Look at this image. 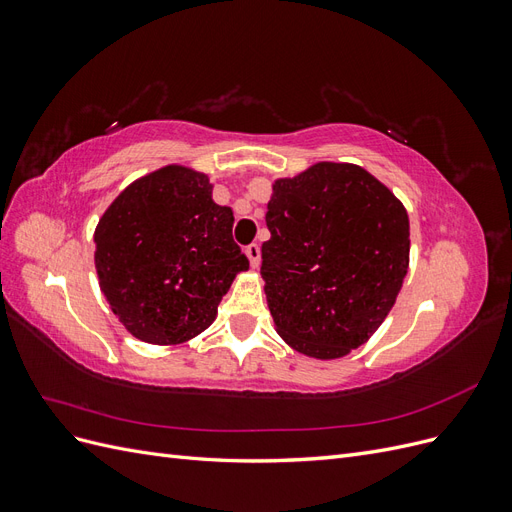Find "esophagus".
<instances>
[{"mask_svg": "<svg viewBox=\"0 0 512 512\" xmlns=\"http://www.w3.org/2000/svg\"><path fill=\"white\" fill-rule=\"evenodd\" d=\"M245 256L250 258V265L256 269L258 265H260V247H258V243H250L245 247Z\"/></svg>", "mask_w": 512, "mask_h": 512, "instance_id": "obj_1", "label": "esophagus"}]
</instances>
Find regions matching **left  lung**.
I'll return each mask as SVG.
<instances>
[{
  "mask_svg": "<svg viewBox=\"0 0 512 512\" xmlns=\"http://www.w3.org/2000/svg\"><path fill=\"white\" fill-rule=\"evenodd\" d=\"M267 226L260 275L286 344L316 359L365 344L408 273L404 205L365 168L318 162L273 183Z\"/></svg>",
  "mask_w": 512,
  "mask_h": 512,
  "instance_id": "obj_1",
  "label": "left lung"
}]
</instances>
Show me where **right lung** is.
I'll list each match as a JSON object with an SVG mask.
<instances>
[{
    "label": "right lung",
    "instance_id": "add662e5",
    "mask_svg": "<svg viewBox=\"0 0 512 512\" xmlns=\"http://www.w3.org/2000/svg\"><path fill=\"white\" fill-rule=\"evenodd\" d=\"M232 209L207 175L164 166L128 185L96 228L100 288L134 337L181 344L205 331L250 262L232 239Z\"/></svg>",
    "mask_w": 512,
    "mask_h": 512
}]
</instances>
